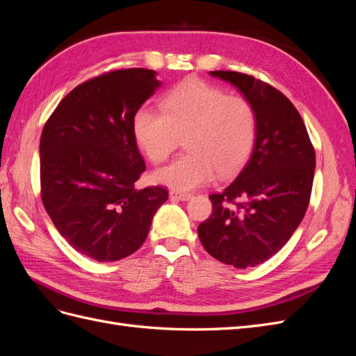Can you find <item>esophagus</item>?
<instances>
[{
  "label": "esophagus",
  "mask_w": 356,
  "mask_h": 356,
  "mask_svg": "<svg viewBox=\"0 0 356 356\" xmlns=\"http://www.w3.org/2000/svg\"><path fill=\"white\" fill-rule=\"evenodd\" d=\"M169 197H170V200H188L190 197H191V195H188V193H179V191H175V190H172V191H169Z\"/></svg>",
  "instance_id": "1"
}]
</instances>
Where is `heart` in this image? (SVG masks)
Wrapping results in <instances>:
<instances>
[{"instance_id":"b5f03b06","label":"heart","mask_w":356,"mask_h":356,"mask_svg":"<svg viewBox=\"0 0 356 356\" xmlns=\"http://www.w3.org/2000/svg\"><path fill=\"white\" fill-rule=\"evenodd\" d=\"M161 112L139 106L134 114L135 141L148 160L163 163L184 136L187 153L154 174V181L179 191L209 182L215 172L227 177L251 154L257 138V114L243 96L190 77L160 101Z\"/></svg>"}]
</instances>
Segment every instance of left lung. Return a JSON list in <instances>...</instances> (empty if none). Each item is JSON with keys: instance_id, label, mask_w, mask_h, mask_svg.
<instances>
[{"instance_id": "left-lung-1", "label": "left lung", "mask_w": 356, "mask_h": 356, "mask_svg": "<svg viewBox=\"0 0 356 356\" xmlns=\"http://www.w3.org/2000/svg\"><path fill=\"white\" fill-rule=\"evenodd\" d=\"M238 88L254 106L257 138L234 181L209 196L212 213L199 227L204 250L224 264L254 267L289 241L309 207L315 148L286 96L252 75L211 71Z\"/></svg>"}]
</instances>
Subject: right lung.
<instances>
[{
	"mask_svg": "<svg viewBox=\"0 0 356 356\" xmlns=\"http://www.w3.org/2000/svg\"><path fill=\"white\" fill-rule=\"evenodd\" d=\"M160 84L145 68L101 74L72 89L42 129V204L65 241L92 260L134 254L168 200L163 187L135 188L145 163L134 114Z\"/></svg>",
	"mask_w": 356,
	"mask_h": 356,
	"instance_id": "right-lung-1",
	"label": "right lung"
}]
</instances>
